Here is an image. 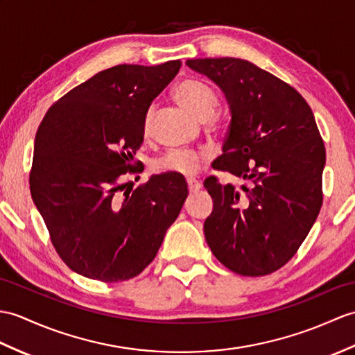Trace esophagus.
Returning <instances> with one entry per match:
<instances>
[{"label":"esophagus","instance_id":"1","mask_svg":"<svg viewBox=\"0 0 355 355\" xmlns=\"http://www.w3.org/2000/svg\"><path fill=\"white\" fill-rule=\"evenodd\" d=\"M187 189L191 193H195L201 189V183H198L195 180H187Z\"/></svg>","mask_w":355,"mask_h":355}]
</instances>
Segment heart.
<instances>
[{"instance_id": "b5f03b06", "label": "heart", "mask_w": 355, "mask_h": 355, "mask_svg": "<svg viewBox=\"0 0 355 355\" xmlns=\"http://www.w3.org/2000/svg\"><path fill=\"white\" fill-rule=\"evenodd\" d=\"M175 100L184 107L187 112H191L193 116L202 121L213 118L218 109V95L207 83L196 78H186L174 87ZM154 118V105L146 110L142 130L144 135L148 136L151 131ZM204 153L189 151V150H177L164 154L162 159L155 160L154 169L157 172H169L181 177H193L201 169L205 160Z\"/></svg>"}]
</instances>
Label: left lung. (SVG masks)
I'll use <instances>...</instances> for the list:
<instances>
[{
    "label": "left lung",
    "instance_id": "left-lung-1",
    "mask_svg": "<svg viewBox=\"0 0 355 355\" xmlns=\"http://www.w3.org/2000/svg\"><path fill=\"white\" fill-rule=\"evenodd\" d=\"M186 64L215 81L230 105L215 169L249 184L204 181L213 200L205 241L236 274H272L298 251L322 205L325 146L315 116L291 85L251 62L220 57Z\"/></svg>",
    "mask_w": 355,
    "mask_h": 355
}]
</instances>
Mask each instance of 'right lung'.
I'll use <instances>...</instances> for the list:
<instances>
[{
	"label": "right lung",
	"instance_id": "obj_1",
	"mask_svg": "<svg viewBox=\"0 0 355 355\" xmlns=\"http://www.w3.org/2000/svg\"><path fill=\"white\" fill-rule=\"evenodd\" d=\"M181 62L118 64L98 72L55 101L40 122L30 192L60 259L77 274L104 283L139 275L154 260L187 198L175 174L153 175L119 191L144 142L153 100Z\"/></svg>",
	"mask_w": 355,
	"mask_h": 355
}]
</instances>
